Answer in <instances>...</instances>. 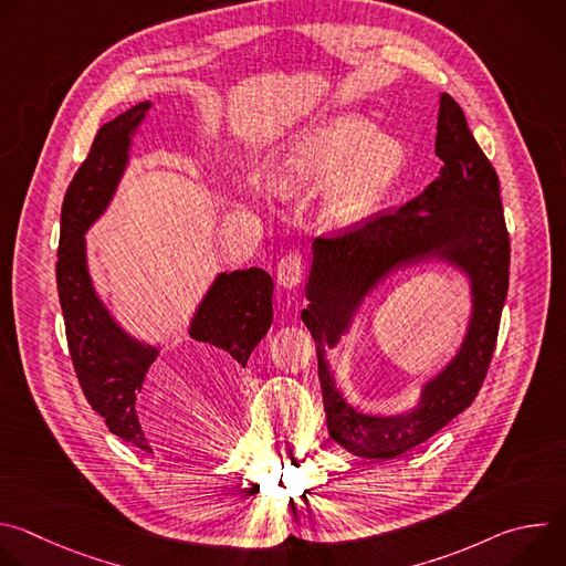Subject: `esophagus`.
Here are the masks:
<instances>
[{
  "label": "esophagus",
  "mask_w": 566,
  "mask_h": 566,
  "mask_svg": "<svg viewBox=\"0 0 566 566\" xmlns=\"http://www.w3.org/2000/svg\"><path fill=\"white\" fill-rule=\"evenodd\" d=\"M304 255L302 253H286L280 262H277V282L286 289H293L300 284L302 273H304Z\"/></svg>",
  "instance_id": "34e87169"
}]
</instances>
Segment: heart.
Returning <instances> with one entry per match:
<instances>
[{
  "label": "heart",
  "instance_id": "1",
  "mask_svg": "<svg viewBox=\"0 0 566 566\" xmlns=\"http://www.w3.org/2000/svg\"><path fill=\"white\" fill-rule=\"evenodd\" d=\"M406 168L400 140L376 134L358 116H343L300 138L284 164L280 184L286 190L325 186L337 175L327 214L347 226L365 219L385 199Z\"/></svg>",
  "mask_w": 566,
  "mask_h": 566
}]
</instances>
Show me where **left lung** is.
<instances>
[{
  "mask_svg": "<svg viewBox=\"0 0 566 566\" xmlns=\"http://www.w3.org/2000/svg\"><path fill=\"white\" fill-rule=\"evenodd\" d=\"M437 129L434 147L443 170L434 184L398 210L374 212L334 234H319L313 244L306 284L311 304L302 311V319L313 338L327 345L345 332L358 300L394 266L439 249L472 277L474 315L468 338L452 365L426 387L421 408L412 415L394 419L358 415L336 391L317 347L329 434L365 459L408 452L472 406L497 345L511 269L500 179L468 129L463 109L448 94L441 96Z\"/></svg>",
  "mask_w": 566,
  "mask_h": 566,
  "instance_id": "8db88e82",
  "label": "left lung"
}]
</instances>
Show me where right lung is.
I'll return each instance as SVG.
<instances>
[{
    "label": "right lung",
    "mask_w": 566,
    "mask_h": 566,
    "mask_svg": "<svg viewBox=\"0 0 566 566\" xmlns=\"http://www.w3.org/2000/svg\"><path fill=\"white\" fill-rule=\"evenodd\" d=\"M149 107V103H140L98 129L62 201L55 264L66 345L80 389L112 434L145 452H151V446L138 423L136 396L156 352L127 338L94 295L83 234L112 199L127 158L129 132ZM271 297L273 280L266 271L223 273L192 322V338L247 367L251 352L271 327Z\"/></svg>",
    "instance_id": "1"
}]
</instances>
